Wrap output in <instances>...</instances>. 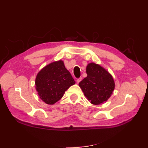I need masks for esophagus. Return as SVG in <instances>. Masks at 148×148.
<instances>
[{
  "label": "esophagus",
  "mask_w": 148,
  "mask_h": 148,
  "mask_svg": "<svg viewBox=\"0 0 148 148\" xmlns=\"http://www.w3.org/2000/svg\"><path fill=\"white\" fill-rule=\"evenodd\" d=\"M82 80V77H79V78H78V79H77V83H79L80 81Z\"/></svg>",
  "instance_id": "34e87169"
}]
</instances>
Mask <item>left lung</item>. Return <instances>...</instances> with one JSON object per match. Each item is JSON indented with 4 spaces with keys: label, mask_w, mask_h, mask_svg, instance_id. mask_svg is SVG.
I'll use <instances>...</instances> for the list:
<instances>
[{
    "label": "left lung",
    "mask_w": 148,
    "mask_h": 148,
    "mask_svg": "<svg viewBox=\"0 0 148 148\" xmlns=\"http://www.w3.org/2000/svg\"><path fill=\"white\" fill-rule=\"evenodd\" d=\"M87 76L79 83L84 95L90 102L99 105L106 102L114 90L112 76L99 64L90 63L86 67Z\"/></svg>",
    "instance_id": "obj_1"
}]
</instances>
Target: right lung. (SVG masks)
I'll list each match as a JSON object with an SVG mask.
<instances>
[{"label": "right lung", "instance_id": "1", "mask_svg": "<svg viewBox=\"0 0 148 148\" xmlns=\"http://www.w3.org/2000/svg\"><path fill=\"white\" fill-rule=\"evenodd\" d=\"M35 83L40 99L47 104L52 105L62 98L75 81L64 62L59 60L41 69L37 75Z\"/></svg>", "mask_w": 148, "mask_h": 148}]
</instances>
